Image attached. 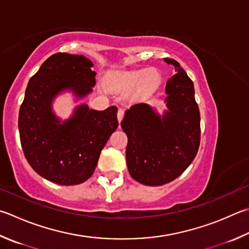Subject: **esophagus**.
<instances>
[{
	"label": "esophagus",
	"instance_id": "esophagus-1",
	"mask_svg": "<svg viewBox=\"0 0 249 249\" xmlns=\"http://www.w3.org/2000/svg\"><path fill=\"white\" fill-rule=\"evenodd\" d=\"M123 117H124V110L119 109V111H117V120H119V122H121L123 120Z\"/></svg>",
	"mask_w": 249,
	"mask_h": 249
}]
</instances>
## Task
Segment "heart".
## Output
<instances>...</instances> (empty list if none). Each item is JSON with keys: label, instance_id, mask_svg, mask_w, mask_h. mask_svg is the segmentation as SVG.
Returning a JSON list of instances; mask_svg holds the SVG:
<instances>
[{"label": "heart", "instance_id": "heart-1", "mask_svg": "<svg viewBox=\"0 0 249 249\" xmlns=\"http://www.w3.org/2000/svg\"><path fill=\"white\" fill-rule=\"evenodd\" d=\"M160 80V74L157 71L140 70L122 74L117 79V83L122 88L125 89H133L140 85V91L150 92L157 88Z\"/></svg>", "mask_w": 249, "mask_h": 249}]
</instances>
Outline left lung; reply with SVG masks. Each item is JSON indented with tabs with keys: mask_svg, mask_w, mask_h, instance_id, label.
Returning a JSON list of instances; mask_svg holds the SVG:
<instances>
[{
	"mask_svg": "<svg viewBox=\"0 0 249 249\" xmlns=\"http://www.w3.org/2000/svg\"><path fill=\"white\" fill-rule=\"evenodd\" d=\"M164 62L176 71L165 86L169 110L160 116L146 103H137L126 110L121 122L128 139L129 174L148 186L178 178L195 159L200 143V113L193 81L178 61Z\"/></svg>",
	"mask_w": 249,
	"mask_h": 249,
	"instance_id": "obj_1",
	"label": "left lung"
}]
</instances>
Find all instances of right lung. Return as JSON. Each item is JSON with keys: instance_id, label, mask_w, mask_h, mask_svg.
I'll list each match as a JSON object with an SVG mask.
<instances>
[{"instance_id": "right-lung-1", "label": "right lung", "mask_w": 249, "mask_h": 249, "mask_svg": "<svg viewBox=\"0 0 249 249\" xmlns=\"http://www.w3.org/2000/svg\"><path fill=\"white\" fill-rule=\"evenodd\" d=\"M92 62L83 55L55 53L30 78L18 115L20 143L37 173L60 185L84 183L93 174L101 150L119 126L117 107L105 111L76 107L62 122L52 112V101L65 89L84 98L96 85Z\"/></svg>"}]
</instances>
